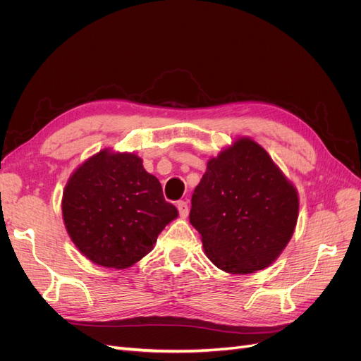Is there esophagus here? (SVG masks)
I'll return each mask as SVG.
<instances>
[{
  "instance_id": "1",
  "label": "esophagus",
  "mask_w": 361,
  "mask_h": 361,
  "mask_svg": "<svg viewBox=\"0 0 361 361\" xmlns=\"http://www.w3.org/2000/svg\"><path fill=\"white\" fill-rule=\"evenodd\" d=\"M178 209H179V215L182 218H187L188 216V203L187 202H179L178 203Z\"/></svg>"
}]
</instances>
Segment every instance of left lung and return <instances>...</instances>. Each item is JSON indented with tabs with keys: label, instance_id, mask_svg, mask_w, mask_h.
I'll list each match as a JSON object with an SVG mask.
<instances>
[{
	"label": "left lung",
	"instance_id": "8db88e82",
	"mask_svg": "<svg viewBox=\"0 0 361 361\" xmlns=\"http://www.w3.org/2000/svg\"><path fill=\"white\" fill-rule=\"evenodd\" d=\"M298 192L248 137L207 161L191 199L190 223L206 256L231 274L265 269L285 250L298 220Z\"/></svg>",
	"mask_w": 361,
	"mask_h": 361
}]
</instances>
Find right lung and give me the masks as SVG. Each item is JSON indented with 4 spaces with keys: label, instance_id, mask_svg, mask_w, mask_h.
Returning <instances> with one entry per match:
<instances>
[{
    "label": "right lung",
    "instance_id": "obj_1",
    "mask_svg": "<svg viewBox=\"0 0 361 361\" xmlns=\"http://www.w3.org/2000/svg\"><path fill=\"white\" fill-rule=\"evenodd\" d=\"M61 211L76 248L93 264L116 269L133 267L150 253L164 227L178 216L141 158L110 149L72 173Z\"/></svg>",
    "mask_w": 361,
    "mask_h": 361
}]
</instances>
